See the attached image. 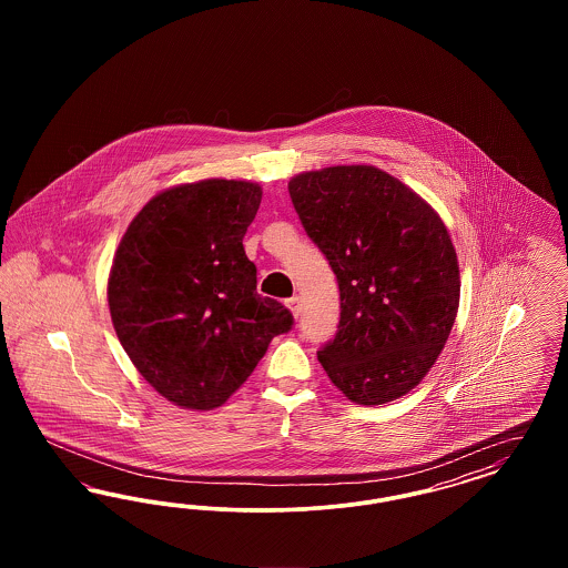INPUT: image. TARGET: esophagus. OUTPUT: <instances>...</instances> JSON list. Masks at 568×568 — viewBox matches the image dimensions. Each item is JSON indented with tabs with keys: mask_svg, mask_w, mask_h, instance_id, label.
<instances>
[{
	"mask_svg": "<svg viewBox=\"0 0 568 568\" xmlns=\"http://www.w3.org/2000/svg\"><path fill=\"white\" fill-rule=\"evenodd\" d=\"M285 304H287V308L292 311V315H294V317H297V315L302 313V304H300V297H290V300H285Z\"/></svg>",
	"mask_w": 568,
	"mask_h": 568,
	"instance_id": "esophagus-1",
	"label": "esophagus"
}]
</instances>
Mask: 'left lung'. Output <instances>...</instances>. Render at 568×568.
Wrapping results in <instances>:
<instances>
[{"instance_id":"1","label":"left lung","mask_w":568,"mask_h":568,"mask_svg":"<svg viewBox=\"0 0 568 568\" xmlns=\"http://www.w3.org/2000/svg\"><path fill=\"white\" fill-rule=\"evenodd\" d=\"M290 195L338 281V332L317 352L327 377L355 405L405 396L458 315V255L443 219L375 165L302 172Z\"/></svg>"}]
</instances>
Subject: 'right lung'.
<instances>
[{"label": "right lung", "mask_w": 568, "mask_h": 568, "mask_svg": "<svg viewBox=\"0 0 568 568\" xmlns=\"http://www.w3.org/2000/svg\"><path fill=\"white\" fill-rule=\"evenodd\" d=\"M262 187L206 179L151 197L128 225L109 276L110 317L138 373L195 410L223 405L292 329V313L257 294L244 253Z\"/></svg>", "instance_id": "right-lung-1"}]
</instances>
